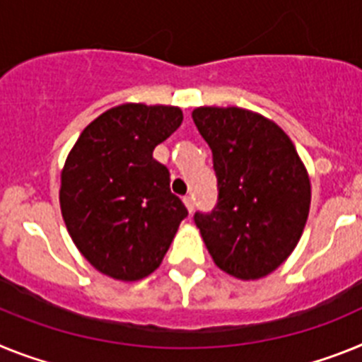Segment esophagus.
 I'll list each match as a JSON object with an SVG mask.
<instances>
[{"instance_id": "1", "label": "esophagus", "mask_w": 362, "mask_h": 362, "mask_svg": "<svg viewBox=\"0 0 362 362\" xmlns=\"http://www.w3.org/2000/svg\"><path fill=\"white\" fill-rule=\"evenodd\" d=\"M184 204H185V207H187V211H189V213L194 211V200H193V197H184Z\"/></svg>"}]
</instances>
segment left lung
Listing matches in <instances>:
<instances>
[{
  "label": "left lung",
  "instance_id": "1",
  "mask_svg": "<svg viewBox=\"0 0 362 362\" xmlns=\"http://www.w3.org/2000/svg\"><path fill=\"white\" fill-rule=\"evenodd\" d=\"M199 133L211 147L218 199L194 213L207 251L220 269L250 281L276 269L303 235L310 178L281 127L238 107H199Z\"/></svg>",
  "mask_w": 362,
  "mask_h": 362
}]
</instances>
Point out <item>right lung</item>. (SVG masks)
<instances>
[{"mask_svg": "<svg viewBox=\"0 0 362 362\" xmlns=\"http://www.w3.org/2000/svg\"><path fill=\"white\" fill-rule=\"evenodd\" d=\"M184 116L178 107L125 103L83 129L62 173L69 235L94 268L118 281L155 272L182 220L169 169L153 158Z\"/></svg>", "mask_w": 362, "mask_h": 362, "instance_id": "1", "label": "right lung"}]
</instances>
